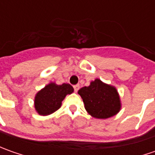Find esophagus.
<instances>
[{
  "label": "esophagus",
  "mask_w": 155,
  "mask_h": 155,
  "mask_svg": "<svg viewBox=\"0 0 155 155\" xmlns=\"http://www.w3.org/2000/svg\"><path fill=\"white\" fill-rule=\"evenodd\" d=\"M79 84H76V85H74V86H73V88H74V91H75V92H77V91H78V90H79Z\"/></svg>",
  "instance_id": "1"
}]
</instances>
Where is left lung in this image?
Wrapping results in <instances>:
<instances>
[{
  "label": "left lung",
  "mask_w": 155,
  "mask_h": 155,
  "mask_svg": "<svg viewBox=\"0 0 155 155\" xmlns=\"http://www.w3.org/2000/svg\"><path fill=\"white\" fill-rule=\"evenodd\" d=\"M86 111L93 117L106 119L116 115L121 110V100L114 86L97 78L89 86L78 91Z\"/></svg>",
  "instance_id": "1"
}]
</instances>
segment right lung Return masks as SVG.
<instances>
[{
    "label": "right lung",
    "mask_w": 155,
    "mask_h": 155,
    "mask_svg": "<svg viewBox=\"0 0 155 155\" xmlns=\"http://www.w3.org/2000/svg\"><path fill=\"white\" fill-rule=\"evenodd\" d=\"M74 91L69 84H56L50 83L36 94L34 98V107L40 116H48L58 110L62 104V101Z\"/></svg>",
    "instance_id": "obj_1"
}]
</instances>
